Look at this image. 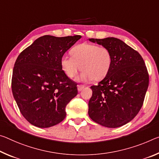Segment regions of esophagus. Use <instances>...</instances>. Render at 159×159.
<instances>
[{
	"instance_id": "esophagus-1",
	"label": "esophagus",
	"mask_w": 159,
	"mask_h": 159,
	"mask_svg": "<svg viewBox=\"0 0 159 159\" xmlns=\"http://www.w3.org/2000/svg\"><path fill=\"white\" fill-rule=\"evenodd\" d=\"M84 88H85L84 85H78V90H79V91H81V90L84 89Z\"/></svg>"
}]
</instances>
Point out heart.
Returning a JSON list of instances; mask_svg holds the SVG:
<instances>
[{"instance_id": "b5f03b06", "label": "heart", "mask_w": 159, "mask_h": 159, "mask_svg": "<svg viewBox=\"0 0 159 159\" xmlns=\"http://www.w3.org/2000/svg\"><path fill=\"white\" fill-rule=\"evenodd\" d=\"M70 54L72 57L64 54L60 60L61 69L70 79L74 78L80 69L83 71L76 78L79 82H86L91 79L100 80L109 72L112 57L106 47L83 43L73 48Z\"/></svg>"}]
</instances>
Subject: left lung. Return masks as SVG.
Segmentation results:
<instances>
[{
    "label": "left lung",
    "instance_id": "8db88e82",
    "mask_svg": "<svg viewBox=\"0 0 159 159\" xmlns=\"http://www.w3.org/2000/svg\"><path fill=\"white\" fill-rule=\"evenodd\" d=\"M109 49L111 66L105 79L93 85L89 115L98 124L120 127L135 117L143 105L148 86L145 63L136 50L115 37L89 39Z\"/></svg>",
    "mask_w": 159,
    "mask_h": 159
}]
</instances>
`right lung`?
I'll return each instance as SVG.
<instances>
[{
    "label": "right lung",
    "instance_id": "1",
    "mask_svg": "<svg viewBox=\"0 0 159 159\" xmlns=\"http://www.w3.org/2000/svg\"><path fill=\"white\" fill-rule=\"evenodd\" d=\"M80 35L37 39L17 57L12 92L20 111L32 125L47 128L66 117V107L78 94L77 84L64 74L60 60Z\"/></svg>",
    "mask_w": 159,
    "mask_h": 159
}]
</instances>
